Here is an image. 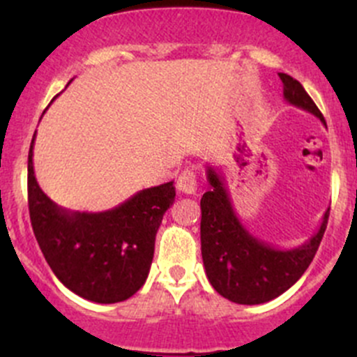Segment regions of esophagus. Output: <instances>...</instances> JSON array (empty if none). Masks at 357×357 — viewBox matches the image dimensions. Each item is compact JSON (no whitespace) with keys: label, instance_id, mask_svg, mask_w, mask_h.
<instances>
[{"label":"esophagus","instance_id":"esophagus-1","mask_svg":"<svg viewBox=\"0 0 357 357\" xmlns=\"http://www.w3.org/2000/svg\"><path fill=\"white\" fill-rule=\"evenodd\" d=\"M176 186L185 195H195L197 193V174L193 171H183L179 174Z\"/></svg>","mask_w":357,"mask_h":357}]
</instances>
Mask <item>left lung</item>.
Masks as SVG:
<instances>
[{"label": "left lung", "mask_w": 357, "mask_h": 357, "mask_svg": "<svg viewBox=\"0 0 357 357\" xmlns=\"http://www.w3.org/2000/svg\"><path fill=\"white\" fill-rule=\"evenodd\" d=\"M283 98L290 105L316 115L326 126L311 96L289 74H280ZM208 192L200 200V242L205 275L219 295L236 304L255 305L273 301L304 275L328 225L326 208L318 231L305 243L278 248L262 242L242 225L233 208L225 178L212 165L205 169Z\"/></svg>", "instance_id": "8db88e82"}]
</instances>
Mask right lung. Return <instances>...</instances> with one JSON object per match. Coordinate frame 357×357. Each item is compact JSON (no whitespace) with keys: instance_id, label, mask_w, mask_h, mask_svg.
<instances>
[{"instance_id":"obj_1","label":"right lung","mask_w":357,"mask_h":357,"mask_svg":"<svg viewBox=\"0 0 357 357\" xmlns=\"http://www.w3.org/2000/svg\"><path fill=\"white\" fill-rule=\"evenodd\" d=\"M34 139L36 132L27 162L29 214L46 262L68 290L86 301H126L146 282L158 226L174 204V181L142 190L109 211H67L39 188Z\"/></svg>"}]
</instances>
